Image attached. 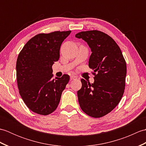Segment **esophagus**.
<instances>
[{"instance_id":"1","label":"esophagus","mask_w":146,"mask_h":146,"mask_svg":"<svg viewBox=\"0 0 146 146\" xmlns=\"http://www.w3.org/2000/svg\"><path fill=\"white\" fill-rule=\"evenodd\" d=\"M77 78V77L76 76H74V75H71L70 76V80H75Z\"/></svg>"}]
</instances>
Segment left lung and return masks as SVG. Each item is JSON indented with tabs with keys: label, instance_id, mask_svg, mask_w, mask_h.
Listing matches in <instances>:
<instances>
[{
	"label": "left lung",
	"instance_id": "left-lung-1",
	"mask_svg": "<svg viewBox=\"0 0 146 146\" xmlns=\"http://www.w3.org/2000/svg\"><path fill=\"white\" fill-rule=\"evenodd\" d=\"M85 41L92 53L88 66L94 70V83L82 79L77 92L80 106L88 115L100 118L113 110L124 93L126 62L119 46L107 34L97 30L82 31L75 35Z\"/></svg>",
	"mask_w": 146,
	"mask_h": 146
}]
</instances>
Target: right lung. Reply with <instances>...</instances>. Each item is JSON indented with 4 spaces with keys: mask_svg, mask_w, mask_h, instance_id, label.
I'll use <instances>...</instances> for the list:
<instances>
[{
    "mask_svg": "<svg viewBox=\"0 0 146 146\" xmlns=\"http://www.w3.org/2000/svg\"><path fill=\"white\" fill-rule=\"evenodd\" d=\"M71 32L38 34L27 42L18 55L19 92L33 112L47 115L58 106L70 76L64 74L61 78L53 79L52 66L60 58L61 45Z\"/></svg>",
    "mask_w": 146,
    "mask_h": 146,
    "instance_id": "add662e5",
    "label": "right lung"
}]
</instances>
